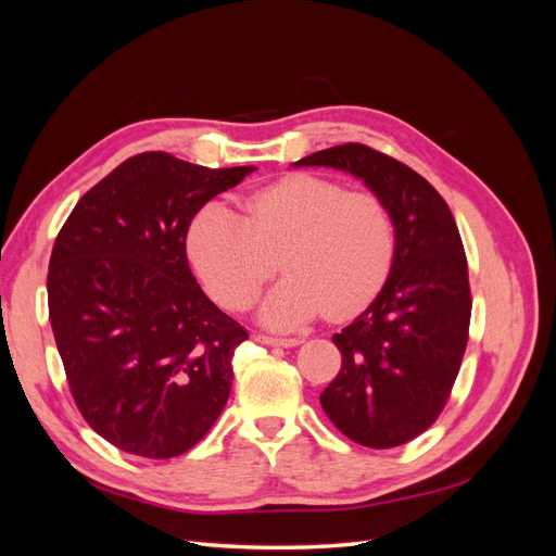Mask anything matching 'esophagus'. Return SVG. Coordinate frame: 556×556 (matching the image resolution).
<instances>
[{"mask_svg": "<svg viewBox=\"0 0 556 556\" xmlns=\"http://www.w3.org/2000/svg\"><path fill=\"white\" fill-rule=\"evenodd\" d=\"M255 341L262 343V345H274V348H296V345H301V339H276V336H264V333H260Z\"/></svg>", "mask_w": 556, "mask_h": 556, "instance_id": "esophagus-1", "label": "esophagus"}]
</instances>
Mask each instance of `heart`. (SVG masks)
<instances>
[{
	"label": "heart",
	"mask_w": 556,
	"mask_h": 556,
	"mask_svg": "<svg viewBox=\"0 0 556 556\" xmlns=\"http://www.w3.org/2000/svg\"><path fill=\"white\" fill-rule=\"evenodd\" d=\"M245 215L223 201L201 208L188 229V255L217 304L241 311L276 271L285 276L260 306V323L294 331L327 313L343 319L380 294L392 274L396 231L376 194L294 174L243 201Z\"/></svg>",
	"instance_id": "obj_1"
}]
</instances>
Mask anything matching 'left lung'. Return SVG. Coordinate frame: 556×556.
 Instances as JSON below:
<instances>
[{
    "label": "left lung",
    "mask_w": 556,
    "mask_h": 556,
    "mask_svg": "<svg viewBox=\"0 0 556 556\" xmlns=\"http://www.w3.org/2000/svg\"><path fill=\"white\" fill-rule=\"evenodd\" d=\"M292 166L359 178L392 215L396 255L380 294L331 341L343 366L319 403L350 441L387 450L441 415L468 341V264L457 223L410 166L362 143L333 146Z\"/></svg>",
    "instance_id": "left-lung-1"
}]
</instances>
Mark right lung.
<instances>
[{"label": "right lung", "instance_id": "obj_1", "mask_svg": "<svg viewBox=\"0 0 556 556\" xmlns=\"http://www.w3.org/2000/svg\"><path fill=\"white\" fill-rule=\"evenodd\" d=\"M255 166L141 153L80 197L48 266L50 327L86 422L129 454L194 447L231 392L248 331L197 285L192 217Z\"/></svg>", "mask_w": 556, "mask_h": 556}]
</instances>
